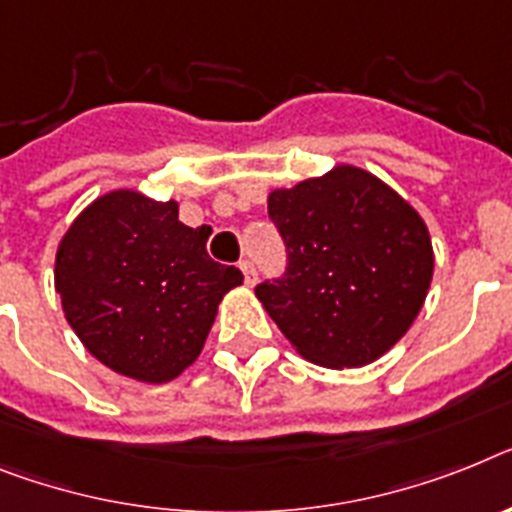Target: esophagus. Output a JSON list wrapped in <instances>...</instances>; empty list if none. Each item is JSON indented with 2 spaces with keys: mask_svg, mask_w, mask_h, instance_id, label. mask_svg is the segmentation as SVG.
Instances as JSON below:
<instances>
[{
  "mask_svg": "<svg viewBox=\"0 0 512 512\" xmlns=\"http://www.w3.org/2000/svg\"><path fill=\"white\" fill-rule=\"evenodd\" d=\"M239 268H242V273H244V283H247V286H255V283H257V268H255V265L249 263V260H244Z\"/></svg>",
  "mask_w": 512,
  "mask_h": 512,
  "instance_id": "34e87169",
  "label": "esophagus"
}]
</instances>
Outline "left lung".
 <instances>
[{
	"mask_svg": "<svg viewBox=\"0 0 512 512\" xmlns=\"http://www.w3.org/2000/svg\"><path fill=\"white\" fill-rule=\"evenodd\" d=\"M283 236V278L255 289L304 359L364 367L406 336L427 299L435 252L427 223L375 174L341 163L268 195Z\"/></svg>",
	"mask_w": 512,
	"mask_h": 512,
	"instance_id": "1",
	"label": "left lung"
}]
</instances>
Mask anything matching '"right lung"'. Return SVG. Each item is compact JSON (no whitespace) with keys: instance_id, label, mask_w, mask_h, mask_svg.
I'll use <instances>...</instances> for the list:
<instances>
[{"instance_id":"right-lung-1","label":"right lung","mask_w":512,"mask_h":512,"mask_svg":"<svg viewBox=\"0 0 512 512\" xmlns=\"http://www.w3.org/2000/svg\"><path fill=\"white\" fill-rule=\"evenodd\" d=\"M208 231L179 221L174 200L135 190L96 197L57 247L54 286L64 317L98 362L161 385L205 346L218 304L244 281L210 260Z\"/></svg>"}]
</instances>
